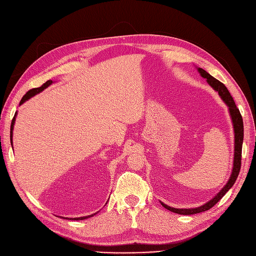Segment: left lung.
Listing matches in <instances>:
<instances>
[{
  "label": "left lung",
  "mask_w": 256,
  "mask_h": 256,
  "mask_svg": "<svg viewBox=\"0 0 256 256\" xmlns=\"http://www.w3.org/2000/svg\"><path fill=\"white\" fill-rule=\"evenodd\" d=\"M196 69L200 72V74L202 76L204 79H206L207 83L210 85L216 92H218L220 98L228 108V112H230L232 122H233V128H234V140H235L234 141V162H233V170H232V174L228 178V182L224 184V187L216 193L210 200H208L207 203L200 205L196 208H174L160 202L161 205L164 208L178 214H200V212H206L208 209H210L212 206H214L223 198V196L226 194L232 187H233V184H235L240 171V166H242V142H244V122H242V114H240L239 110L237 109L234 99L230 96V92L226 88V85L216 79H214L212 76L209 74L206 70H204L203 68L196 67Z\"/></svg>",
  "instance_id": "left-lung-1"
}]
</instances>
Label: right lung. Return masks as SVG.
<instances>
[{
	"instance_id": "add662e5",
	"label": "right lung",
	"mask_w": 256,
	"mask_h": 256,
	"mask_svg": "<svg viewBox=\"0 0 256 256\" xmlns=\"http://www.w3.org/2000/svg\"><path fill=\"white\" fill-rule=\"evenodd\" d=\"M52 83H53L52 80H48L47 82L44 83L40 88H36L30 90L26 92V94L22 97L19 106H21V104H24L26 102H28V100L30 98H32V97H34L35 95L40 94V92H42L44 90H46L48 86H50V85H51ZM16 116H17V112L14 113V118H12V125H10V143H12V130H14V122H16ZM96 214H97V212H96ZM96 214H90V216H80V218H70L69 220H84V219H88V218H90V216H92Z\"/></svg>"
}]
</instances>
